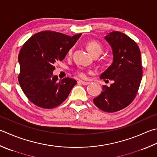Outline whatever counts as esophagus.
I'll use <instances>...</instances> for the list:
<instances>
[{
    "instance_id": "34e87169",
    "label": "esophagus",
    "mask_w": 157,
    "mask_h": 157,
    "mask_svg": "<svg viewBox=\"0 0 157 157\" xmlns=\"http://www.w3.org/2000/svg\"><path fill=\"white\" fill-rule=\"evenodd\" d=\"M79 82H80V83H81L82 85H87L90 84V82H89L82 81H79Z\"/></svg>"
}]
</instances>
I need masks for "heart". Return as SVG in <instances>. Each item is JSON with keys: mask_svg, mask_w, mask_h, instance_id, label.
<instances>
[{"mask_svg": "<svg viewBox=\"0 0 157 157\" xmlns=\"http://www.w3.org/2000/svg\"><path fill=\"white\" fill-rule=\"evenodd\" d=\"M87 48L89 50V51L91 53V55L93 56H95V55L99 56L102 53V50H103V48L101 44L98 42H95V41H91V42H89L87 44ZM72 51H73V48H71L68 51V52H67V55H72ZM77 75L81 78L86 77V74L82 70H78Z\"/></svg>", "mask_w": 157, "mask_h": 157, "instance_id": "obj_1", "label": "heart"}]
</instances>
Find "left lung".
<instances>
[{
	"label": "left lung",
	"mask_w": 157,
	"mask_h": 157,
	"mask_svg": "<svg viewBox=\"0 0 157 157\" xmlns=\"http://www.w3.org/2000/svg\"><path fill=\"white\" fill-rule=\"evenodd\" d=\"M105 38L111 46L113 61L100 78L105 82L110 80L113 83L109 87L103 85L102 93L93 101L102 111L113 113L133 101L143 71L140 50L134 40L119 31L111 32Z\"/></svg>",
	"instance_id": "1"
}]
</instances>
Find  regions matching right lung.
I'll list each match as a JSON object with an SVG mask.
<instances>
[{"mask_svg":"<svg viewBox=\"0 0 157 157\" xmlns=\"http://www.w3.org/2000/svg\"><path fill=\"white\" fill-rule=\"evenodd\" d=\"M81 33L73 36L45 31L31 36L18 55V81L30 101L43 109L61 105L68 96L76 81L69 77L58 81L53 76L56 61H62Z\"/></svg>","mask_w":157,"mask_h":157,"instance_id":"1","label":"right lung"}]
</instances>
